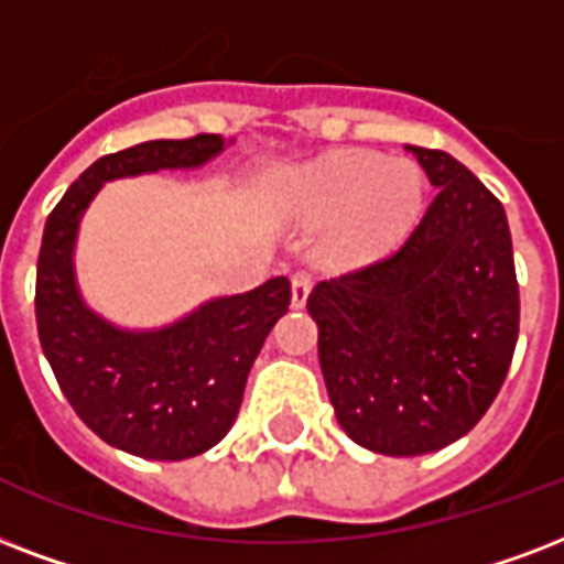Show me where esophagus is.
Wrapping results in <instances>:
<instances>
[{"label": "esophagus", "mask_w": 564, "mask_h": 564, "mask_svg": "<svg viewBox=\"0 0 564 564\" xmlns=\"http://www.w3.org/2000/svg\"><path fill=\"white\" fill-rule=\"evenodd\" d=\"M308 294H312V276L305 270H296L291 276V303H294V308H303Z\"/></svg>", "instance_id": "esophagus-1"}]
</instances>
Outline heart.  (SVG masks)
Masks as SVG:
<instances>
[{"label":"heart","mask_w":564,"mask_h":564,"mask_svg":"<svg viewBox=\"0 0 564 564\" xmlns=\"http://www.w3.org/2000/svg\"><path fill=\"white\" fill-rule=\"evenodd\" d=\"M291 196L305 214L335 220V247L373 252L394 241L423 199V176L412 161L382 159L377 152H335L300 170Z\"/></svg>","instance_id":"b5f03b06"}]
</instances>
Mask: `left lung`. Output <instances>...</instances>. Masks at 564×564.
<instances>
[{
  "label": "left lung",
  "instance_id": "1",
  "mask_svg": "<svg viewBox=\"0 0 564 564\" xmlns=\"http://www.w3.org/2000/svg\"><path fill=\"white\" fill-rule=\"evenodd\" d=\"M405 150L438 187L421 223L397 252L308 294L335 417L382 456L468 435L503 386L521 321L500 199L447 152Z\"/></svg>",
  "mask_w": 564,
  "mask_h": 564
}]
</instances>
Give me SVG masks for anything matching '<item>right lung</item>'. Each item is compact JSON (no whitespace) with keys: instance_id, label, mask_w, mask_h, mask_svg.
<instances>
[{"instance_id":"add662e5","label":"right lung","mask_w":564,"mask_h":564,"mask_svg":"<svg viewBox=\"0 0 564 564\" xmlns=\"http://www.w3.org/2000/svg\"><path fill=\"white\" fill-rule=\"evenodd\" d=\"M223 147L220 134H196L102 155L67 187L43 229L34 288L43 356L78 417L105 444L141 459H191L232 430L252 361L288 312L291 282L273 276L247 294L217 296L161 329H120L78 294V223L105 182L203 167Z\"/></svg>"}]
</instances>
